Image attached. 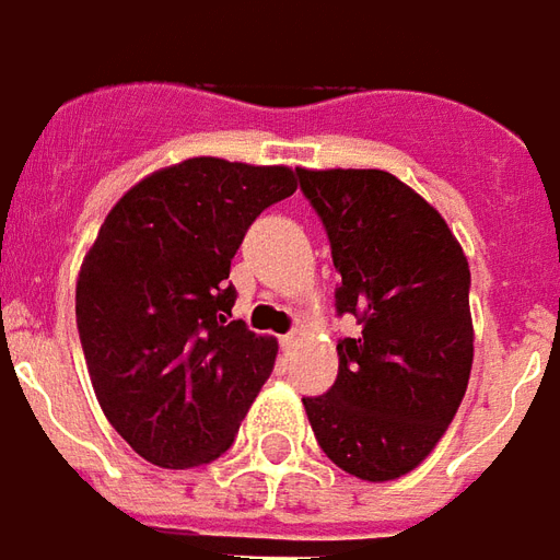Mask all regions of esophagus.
Masks as SVG:
<instances>
[{"label": "esophagus", "mask_w": 560, "mask_h": 560, "mask_svg": "<svg viewBox=\"0 0 560 560\" xmlns=\"http://www.w3.org/2000/svg\"><path fill=\"white\" fill-rule=\"evenodd\" d=\"M301 342H304V330H301V328L289 330V334H285V337H283L285 349H298Z\"/></svg>", "instance_id": "34e87169"}]
</instances>
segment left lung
<instances>
[{
  "label": "left lung",
  "instance_id": "obj_1",
  "mask_svg": "<svg viewBox=\"0 0 560 560\" xmlns=\"http://www.w3.org/2000/svg\"><path fill=\"white\" fill-rule=\"evenodd\" d=\"M340 271L337 310L361 334L337 342V382L304 399L346 475L385 483L442 442L468 387L475 325L468 259L435 208L385 170H298Z\"/></svg>",
  "mask_w": 560,
  "mask_h": 560
}]
</instances>
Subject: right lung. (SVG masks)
Returning <instances> with one entry per match:
<instances>
[{
    "mask_svg": "<svg viewBox=\"0 0 560 560\" xmlns=\"http://www.w3.org/2000/svg\"><path fill=\"white\" fill-rule=\"evenodd\" d=\"M292 166L187 158L109 208L77 277L85 366L113 430L161 468L230 451L277 361V340L232 319L230 265Z\"/></svg>",
    "mask_w": 560,
    "mask_h": 560,
    "instance_id": "right-lung-1",
    "label": "right lung"
}]
</instances>
